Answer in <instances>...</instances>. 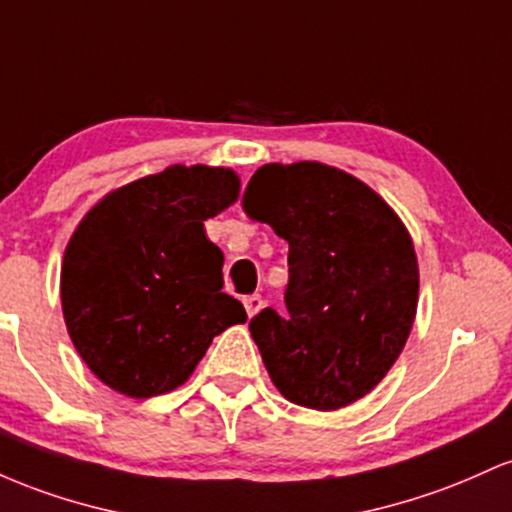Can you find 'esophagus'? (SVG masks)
<instances>
[{"label":"esophagus","instance_id":"1","mask_svg":"<svg viewBox=\"0 0 512 512\" xmlns=\"http://www.w3.org/2000/svg\"><path fill=\"white\" fill-rule=\"evenodd\" d=\"M244 307H246V314H249V317H254V314L261 312L263 297H261V295H249V297H244Z\"/></svg>","mask_w":512,"mask_h":512}]
</instances>
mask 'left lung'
<instances>
[{
  "instance_id": "8db88e82",
  "label": "left lung",
  "mask_w": 512,
  "mask_h": 512,
  "mask_svg": "<svg viewBox=\"0 0 512 512\" xmlns=\"http://www.w3.org/2000/svg\"><path fill=\"white\" fill-rule=\"evenodd\" d=\"M241 208L290 244L285 309L249 321L268 375L292 404L336 411L377 387L404 350L418 263L394 210L346 171L266 164Z\"/></svg>"
}]
</instances>
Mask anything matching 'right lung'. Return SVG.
Segmentation results:
<instances>
[{
  "label": "right lung",
  "mask_w": 512,
  "mask_h": 512,
  "mask_svg": "<svg viewBox=\"0 0 512 512\" xmlns=\"http://www.w3.org/2000/svg\"><path fill=\"white\" fill-rule=\"evenodd\" d=\"M220 166H171L118 188L72 234L62 312L74 348L103 384L149 399L191 377L244 304L222 292V251L203 222L237 200Z\"/></svg>",
  "instance_id": "add662e5"
}]
</instances>
